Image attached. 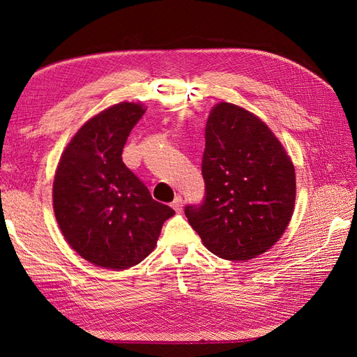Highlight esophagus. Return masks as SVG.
Returning <instances> with one entry per match:
<instances>
[{"label":"esophagus","instance_id":"obj_1","mask_svg":"<svg viewBox=\"0 0 357 357\" xmlns=\"http://www.w3.org/2000/svg\"><path fill=\"white\" fill-rule=\"evenodd\" d=\"M171 207H172V210H174V211L180 213L181 207H183V198L181 197H176V199L171 202Z\"/></svg>","mask_w":357,"mask_h":357}]
</instances>
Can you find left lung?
Listing matches in <instances>:
<instances>
[{"label":"left lung","mask_w":357,"mask_h":357,"mask_svg":"<svg viewBox=\"0 0 357 357\" xmlns=\"http://www.w3.org/2000/svg\"><path fill=\"white\" fill-rule=\"evenodd\" d=\"M205 199L185 214L202 244L228 261H248L282 238L295 210V167L261 117L218 102L205 126Z\"/></svg>","instance_id":"8db88e82"}]
</instances>
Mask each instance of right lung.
<instances>
[{"instance_id": "right-lung-1", "label": "right lung", "mask_w": 357, "mask_h": 357, "mask_svg": "<svg viewBox=\"0 0 357 357\" xmlns=\"http://www.w3.org/2000/svg\"><path fill=\"white\" fill-rule=\"evenodd\" d=\"M146 112L119 102L84 122L63 149L53 178V211L63 238L86 261L121 271L155 250L174 215L122 162L123 146Z\"/></svg>"}]
</instances>
